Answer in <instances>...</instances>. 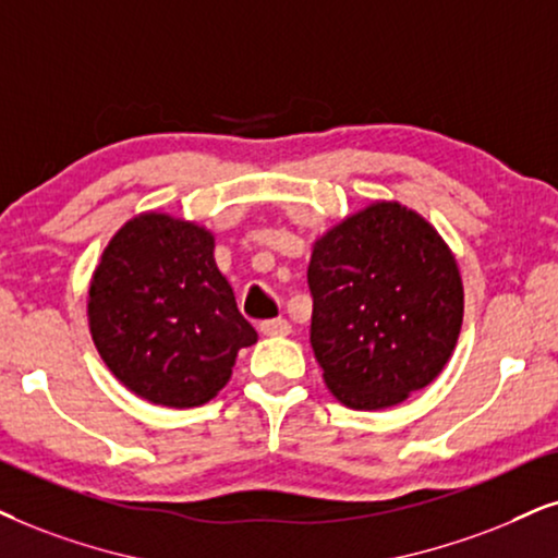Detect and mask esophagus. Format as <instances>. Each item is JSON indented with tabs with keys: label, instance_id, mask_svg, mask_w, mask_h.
Returning a JSON list of instances; mask_svg holds the SVG:
<instances>
[{
	"label": "esophagus",
	"instance_id": "esophagus-1",
	"mask_svg": "<svg viewBox=\"0 0 558 558\" xmlns=\"http://www.w3.org/2000/svg\"><path fill=\"white\" fill-rule=\"evenodd\" d=\"M259 331L267 337H283L291 331V324H288V319H265L259 322Z\"/></svg>",
	"mask_w": 558,
	"mask_h": 558
}]
</instances>
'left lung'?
Returning <instances> with one entry per match:
<instances>
[{"mask_svg":"<svg viewBox=\"0 0 558 558\" xmlns=\"http://www.w3.org/2000/svg\"><path fill=\"white\" fill-rule=\"evenodd\" d=\"M312 348L350 409H386L425 389L463 322L456 257L425 218L373 203L316 239L308 263Z\"/></svg>","mask_w":558,"mask_h":558,"instance_id":"1","label":"left lung"}]
</instances>
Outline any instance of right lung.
Here are the masks:
<instances>
[{
    "label": "right lung",
    "mask_w": 558,
    "mask_h": 558,
    "mask_svg": "<svg viewBox=\"0 0 558 558\" xmlns=\"http://www.w3.org/2000/svg\"><path fill=\"white\" fill-rule=\"evenodd\" d=\"M89 331L125 389L161 407H201L227 386L236 352L257 342L218 272L214 236L141 214L105 246L89 286Z\"/></svg>",
    "instance_id": "right-lung-1"
}]
</instances>
